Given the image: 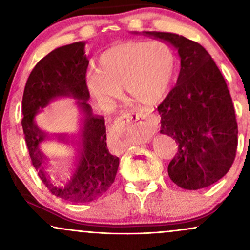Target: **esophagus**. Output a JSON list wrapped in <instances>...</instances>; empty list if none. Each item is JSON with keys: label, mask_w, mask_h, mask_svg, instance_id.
<instances>
[{"label": "esophagus", "mask_w": 250, "mask_h": 250, "mask_svg": "<svg viewBox=\"0 0 250 250\" xmlns=\"http://www.w3.org/2000/svg\"><path fill=\"white\" fill-rule=\"evenodd\" d=\"M125 122H137L143 125L145 129L149 133H154L157 129V119L151 114L147 113L145 110H129L123 113L120 116V123L115 125L114 133L119 135L122 131V123Z\"/></svg>", "instance_id": "obj_1"}]
</instances>
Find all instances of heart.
<instances>
[{
	"label": "heart",
	"instance_id": "heart-1",
	"mask_svg": "<svg viewBox=\"0 0 250 250\" xmlns=\"http://www.w3.org/2000/svg\"><path fill=\"white\" fill-rule=\"evenodd\" d=\"M176 57L163 42L119 43L100 55L96 73L87 76V88L97 101L110 103L125 89L135 102L161 101L173 82Z\"/></svg>",
	"mask_w": 250,
	"mask_h": 250
}]
</instances>
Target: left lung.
I'll return each instance as SVG.
<instances>
[{
	"mask_svg": "<svg viewBox=\"0 0 250 250\" xmlns=\"http://www.w3.org/2000/svg\"><path fill=\"white\" fill-rule=\"evenodd\" d=\"M145 34L168 42L181 59L176 85L157 107L160 133L179 143L169 177L188 190L208 187L228 173L236 156L237 122L227 83L197 42L171 33Z\"/></svg>",
	"mask_w": 250,
	"mask_h": 250,
	"instance_id": "obj_1",
	"label": "left lung"
}]
</instances>
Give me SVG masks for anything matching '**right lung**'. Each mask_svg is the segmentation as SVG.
I'll return each mask as SVG.
<instances>
[{"label":"right lung","instance_id":"obj_1","mask_svg":"<svg viewBox=\"0 0 250 250\" xmlns=\"http://www.w3.org/2000/svg\"><path fill=\"white\" fill-rule=\"evenodd\" d=\"M84 42H75L50 51L37 62L25 83L22 99V128L25 143L39 177L51 194L73 203H87L102 196L115 180L120 159L109 153L104 119L94 115L88 103V57ZM73 96L83 113V123L78 135L79 155L73 168L60 178L44 171L45 155L41 143L47 138L66 139L64 134H48L35 123L40 108L57 97Z\"/></svg>","mask_w":250,"mask_h":250}]
</instances>
